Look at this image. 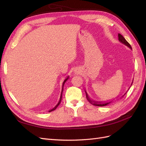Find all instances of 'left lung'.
Here are the masks:
<instances>
[{
	"label": "left lung",
	"instance_id": "1",
	"mask_svg": "<svg viewBox=\"0 0 146 146\" xmlns=\"http://www.w3.org/2000/svg\"><path fill=\"white\" fill-rule=\"evenodd\" d=\"M118 39H119V41H120L121 42H122V44H125L126 46H127L128 47H129L130 49H131L132 50V48H131V46H130V44L127 41H126V39L123 37V36L122 35H121L120 33H119L118 34ZM133 81H132V82H131V85H130V86L132 85V83H133ZM130 87H129V88H130ZM128 90L127 91V92L128 91ZM85 91V92H86V99H87V100L90 102L91 104H92V105H95V106H98V107H104V106H106V105H109L110 104H111L112 102H113V100H114V99H113V100H110V101H108V102H98V101H94V100H91L90 99V98H89V96H88V94H87V92H86V91ZM127 92H125V93L123 94L122 97H121V98H123V96L124 95H125V94L127 93Z\"/></svg>",
	"mask_w": 146,
	"mask_h": 146
}]
</instances>
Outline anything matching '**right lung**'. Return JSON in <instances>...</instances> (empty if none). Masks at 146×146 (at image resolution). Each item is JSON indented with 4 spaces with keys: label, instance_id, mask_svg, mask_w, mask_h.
<instances>
[{
    "label": "right lung",
    "instance_id": "1",
    "mask_svg": "<svg viewBox=\"0 0 146 146\" xmlns=\"http://www.w3.org/2000/svg\"><path fill=\"white\" fill-rule=\"evenodd\" d=\"M69 76H68L67 77V78H66L65 80H64V82H63V86H62V90H61V96H60V100H59V102H58V103L56 104V105L55 106V107L54 108H52V109H51L50 110H49V112H51V111H54V110H55L56 108H57V107H58V106L60 105V104L61 103V99H62V93H63V87H64V83H65V82L68 80V79L69 78Z\"/></svg>",
    "mask_w": 146,
    "mask_h": 146
}]
</instances>
